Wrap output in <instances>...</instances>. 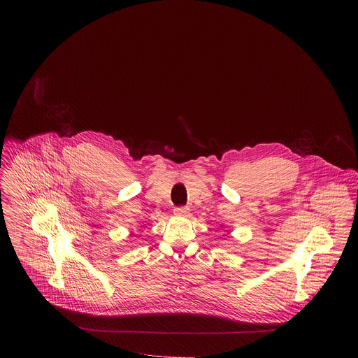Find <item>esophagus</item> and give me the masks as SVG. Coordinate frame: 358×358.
<instances>
[{
    "label": "esophagus",
    "instance_id": "1",
    "mask_svg": "<svg viewBox=\"0 0 358 358\" xmlns=\"http://www.w3.org/2000/svg\"><path fill=\"white\" fill-rule=\"evenodd\" d=\"M188 213H189V210L187 207H177V208H174V214L180 215V217H185Z\"/></svg>",
    "mask_w": 358,
    "mask_h": 358
}]
</instances>
